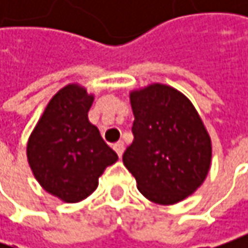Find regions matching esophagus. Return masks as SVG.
I'll return each instance as SVG.
<instances>
[{
  "label": "esophagus",
  "mask_w": 248,
  "mask_h": 248,
  "mask_svg": "<svg viewBox=\"0 0 248 248\" xmlns=\"http://www.w3.org/2000/svg\"><path fill=\"white\" fill-rule=\"evenodd\" d=\"M113 149H114V150H116V153H117V155H119V157H121V156H123V153H124V142H121V140H120V142H117V143H114V145H113Z\"/></svg>",
  "instance_id": "obj_1"
}]
</instances>
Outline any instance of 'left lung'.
<instances>
[{
	"instance_id": "obj_1",
	"label": "left lung",
	"mask_w": 248,
	"mask_h": 248,
	"mask_svg": "<svg viewBox=\"0 0 248 248\" xmlns=\"http://www.w3.org/2000/svg\"><path fill=\"white\" fill-rule=\"evenodd\" d=\"M134 142L123 163L139 192L158 204H174L204 182L211 164V139L204 124L179 91L152 84L129 95Z\"/></svg>"
}]
</instances>
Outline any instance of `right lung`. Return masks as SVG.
I'll return each mask as SVG.
<instances>
[{"label":"right lung","mask_w":248,"mask_h":248,"mask_svg":"<svg viewBox=\"0 0 248 248\" xmlns=\"http://www.w3.org/2000/svg\"><path fill=\"white\" fill-rule=\"evenodd\" d=\"M92 102L82 87L66 85L49 100L27 143L35 179L66 203L88 197L106 167L119 160L88 120Z\"/></svg>","instance_id":"add662e5"}]
</instances>
